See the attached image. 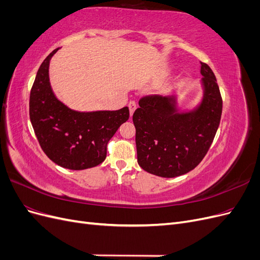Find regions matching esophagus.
<instances>
[{
  "label": "esophagus",
  "instance_id": "esophagus-1",
  "mask_svg": "<svg viewBox=\"0 0 260 260\" xmlns=\"http://www.w3.org/2000/svg\"><path fill=\"white\" fill-rule=\"evenodd\" d=\"M128 107H129L130 116H132L133 112H135V111H136V108H137V103H136L135 101H130V102H129V104H128Z\"/></svg>",
  "mask_w": 260,
  "mask_h": 260
}]
</instances>
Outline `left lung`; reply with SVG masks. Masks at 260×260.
I'll use <instances>...</instances> for the list:
<instances>
[{
    "label": "left lung",
    "mask_w": 260,
    "mask_h": 260,
    "mask_svg": "<svg viewBox=\"0 0 260 260\" xmlns=\"http://www.w3.org/2000/svg\"><path fill=\"white\" fill-rule=\"evenodd\" d=\"M201 104L180 112L176 96L146 95L132 120L140 167L149 174L175 178L194 169L207 154L222 113V99L210 67L201 61Z\"/></svg>",
    "instance_id": "1"
}]
</instances>
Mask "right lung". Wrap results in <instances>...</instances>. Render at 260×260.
Returning <instances> with one entry per match:
<instances>
[{
    "label": "right lung",
    "instance_id": "1",
    "mask_svg": "<svg viewBox=\"0 0 260 260\" xmlns=\"http://www.w3.org/2000/svg\"><path fill=\"white\" fill-rule=\"evenodd\" d=\"M54 50L39 68L30 91V121L43 152L58 166L72 170L95 167L106 158L107 143L129 119V108L77 112L55 96L49 78Z\"/></svg>",
    "mask_w": 260,
    "mask_h": 260
}]
</instances>
